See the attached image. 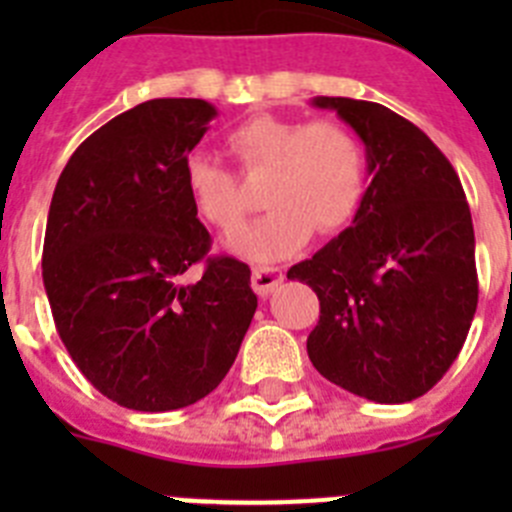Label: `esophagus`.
<instances>
[{
  "instance_id": "1",
  "label": "esophagus",
  "mask_w": 512,
  "mask_h": 512,
  "mask_svg": "<svg viewBox=\"0 0 512 512\" xmlns=\"http://www.w3.org/2000/svg\"><path fill=\"white\" fill-rule=\"evenodd\" d=\"M282 282L284 269H279V266H253L251 269V287L259 297L271 295Z\"/></svg>"
}]
</instances>
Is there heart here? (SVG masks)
<instances>
[{
    "label": "heart",
    "instance_id": "b5f03b06",
    "mask_svg": "<svg viewBox=\"0 0 512 512\" xmlns=\"http://www.w3.org/2000/svg\"><path fill=\"white\" fill-rule=\"evenodd\" d=\"M228 148L246 176H266L259 223L230 238V248L251 261H277L310 238L338 233L359 212L369 179V156L354 128L338 120H284L256 115L230 130ZM189 200L220 233L246 223L251 200L238 176L207 153L184 166Z\"/></svg>",
    "mask_w": 512,
    "mask_h": 512
}]
</instances>
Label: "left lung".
<instances>
[{
  "label": "left lung",
  "instance_id": "obj_1",
  "mask_svg": "<svg viewBox=\"0 0 512 512\" xmlns=\"http://www.w3.org/2000/svg\"><path fill=\"white\" fill-rule=\"evenodd\" d=\"M359 133L369 176L354 225L287 271L320 320L307 356L328 382L374 402H410L449 372L477 310L474 228L449 158L384 104L315 97Z\"/></svg>",
  "mask_w": 512,
  "mask_h": 512
}]
</instances>
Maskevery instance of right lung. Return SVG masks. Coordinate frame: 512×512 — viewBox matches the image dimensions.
I'll return each instance as SVG.
<instances>
[{
    "instance_id": "add662e5",
    "label": "right lung",
    "mask_w": 512,
    "mask_h": 512,
    "mask_svg": "<svg viewBox=\"0 0 512 512\" xmlns=\"http://www.w3.org/2000/svg\"><path fill=\"white\" fill-rule=\"evenodd\" d=\"M215 115L205 99H148L89 135L58 176L45 295L79 372L122 408L164 413L210 395L259 305L251 269L210 256L184 179ZM197 263L203 277L182 283Z\"/></svg>"
}]
</instances>
